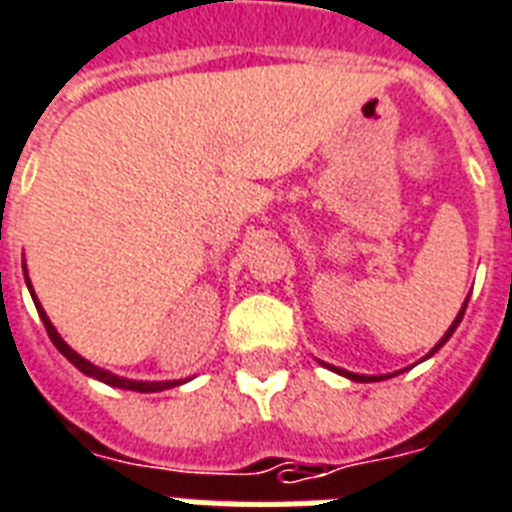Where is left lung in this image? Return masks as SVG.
Returning <instances> with one entry per match:
<instances>
[{
	"instance_id": "obj_1",
	"label": "left lung",
	"mask_w": 512,
	"mask_h": 512,
	"mask_svg": "<svg viewBox=\"0 0 512 512\" xmlns=\"http://www.w3.org/2000/svg\"><path fill=\"white\" fill-rule=\"evenodd\" d=\"M465 306H468V298H465V304H463V309H460V312H457V317H455V322H452V325H449V330L444 335H441V341L436 343V346H433L431 351H428V354H425L423 359H428V357H433V354H436V351L441 349V346H444V343L449 341V338H452V333H455L457 330V325H460V322H463V314H465ZM322 365H325V362H322ZM330 367V365H327ZM330 370H335L338 372V375H346V378L349 380H357V383H375V380H386V378H394V375H357V372H349V370H341V367H330ZM402 372V370H399Z\"/></svg>"
}]
</instances>
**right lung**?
<instances>
[{
	"label": "right lung",
	"instance_id": "obj_1",
	"mask_svg": "<svg viewBox=\"0 0 512 512\" xmlns=\"http://www.w3.org/2000/svg\"><path fill=\"white\" fill-rule=\"evenodd\" d=\"M23 275H26V285H28V290H31V298H34L36 312H39V317H42L44 327H47V335H49V338H52V343H55V346H57V351H60V354H63V357L68 359V362H71L73 367H76V370H81V372H84V375H89V378L102 380V383H108V386H113V388H126V391H140V394H155V391H166V388L182 386V383H185V380H129V378H121V375H113V372H110V370H102V367L92 365L89 359H84V357H81V354H76V351H73L71 346H68V343L63 341V338H60V333H57L55 325L49 322L47 312H44L42 304H39V298H36L34 288H31V280H28L26 269H23Z\"/></svg>",
	"mask_w": 512,
	"mask_h": 512
}]
</instances>
